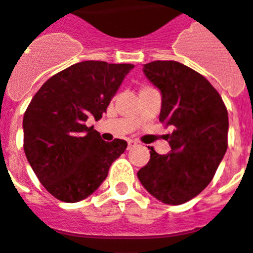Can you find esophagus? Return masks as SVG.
<instances>
[{
    "mask_svg": "<svg viewBox=\"0 0 253 253\" xmlns=\"http://www.w3.org/2000/svg\"><path fill=\"white\" fill-rule=\"evenodd\" d=\"M136 146H138V142H136V140H132V139H128V140H127V148H128V150H131V148H134V147Z\"/></svg>",
    "mask_w": 253,
    "mask_h": 253,
    "instance_id": "obj_1",
    "label": "esophagus"
}]
</instances>
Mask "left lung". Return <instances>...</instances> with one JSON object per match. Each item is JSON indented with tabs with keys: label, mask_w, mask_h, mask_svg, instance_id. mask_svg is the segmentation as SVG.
<instances>
[{
	"label": "left lung",
	"mask_w": 253,
	"mask_h": 253,
	"mask_svg": "<svg viewBox=\"0 0 253 253\" xmlns=\"http://www.w3.org/2000/svg\"><path fill=\"white\" fill-rule=\"evenodd\" d=\"M143 72L162 93L159 121L173 131L167 135L170 152L148 147L150 162L138 178L156 200L185 204L210 184L227 151V109L202 75L178 61H152Z\"/></svg>",
	"instance_id": "1"
}]
</instances>
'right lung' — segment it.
<instances>
[{
    "mask_svg": "<svg viewBox=\"0 0 253 253\" xmlns=\"http://www.w3.org/2000/svg\"><path fill=\"white\" fill-rule=\"evenodd\" d=\"M132 64L87 60L45 81L23 115V148L41 184L63 202H79L94 193L126 140L107 143L86 126L102 118Z\"/></svg>",
    "mask_w": 253,
    "mask_h": 253,
    "instance_id": "add662e5",
    "label": "right lung"
}]
</instances>
